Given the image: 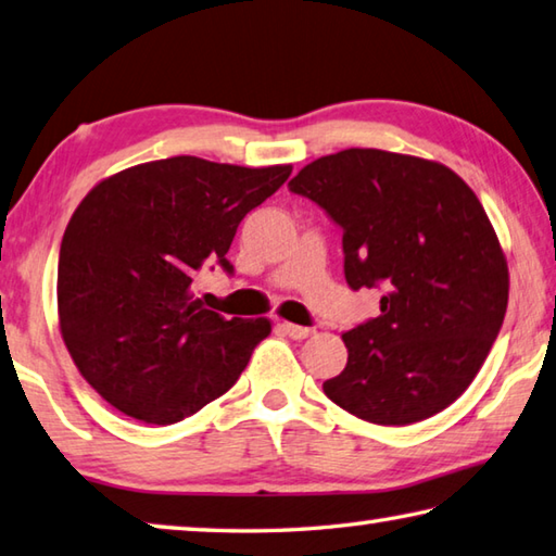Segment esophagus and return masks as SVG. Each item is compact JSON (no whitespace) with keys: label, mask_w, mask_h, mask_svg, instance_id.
<instances>
[{"label":"esophagus","mask_w":556,"mask_h":556,"mask_svg":"<svg viewBox=\"0 0 556 556\" xmlns=\"http://www.w3.org/2000/svg\"><path fill=\"white\" fill-rule=\"evenodd\" d=\"M281 330L287 332L289 338H294V340H306L308 336H313V330L311 328H304V326H294V323H281Z\"/></svg>","instance_id":"34e87169"}]
</instances>
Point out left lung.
<instances>
[{"label":"left lung","instance_id":"left-lung-1","mask_svg":"<svg viewBox=\"0 0 556 556\" xmlns=\"http://www.w3.org/2000/svg\"><path fill=\"white\" fill-rule=\"evenodd\" d=\"M342 228L352 289L381 316L342 332L348 365L326 396L377 426H410L467 391L498 338L508 262L467 181L432 160L350 148L289 181Z\"/></svg>","mask_w":556,"mask_h":556}]
</instances>
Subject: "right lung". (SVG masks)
I'll return each mask as SVG.
<instances>
[{
	"label": "right lung",
	"mask_w": 556,
	"mask_h": 556,
	"mask_svg": "<svg viewBox=\"0 0 556 556\" xmlns=\"http://www.w3.org/2000/svg\"><path fill=\"white\" fill-rule=\"evenodd\" d=\"M289 175L177 155L102 179L75 208L58 260L60 332L116 410L173 426L243 375L271 323L204 308L194 281L214 265L233 271L240 220Z\"/></svg>",
	"instance_id": "add662e5"
}]
</instances>
